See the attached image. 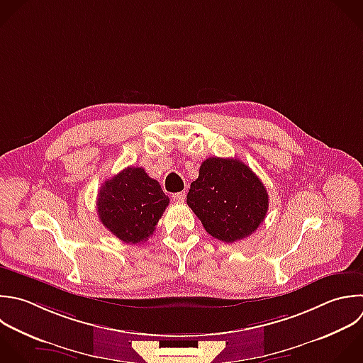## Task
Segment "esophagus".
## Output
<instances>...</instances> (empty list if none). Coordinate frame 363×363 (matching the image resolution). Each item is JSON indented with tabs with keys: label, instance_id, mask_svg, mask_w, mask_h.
Returning <instances> with one entry per match:
<instances>
[{
	"label": "esophagus",
	"instance_id": "obj_1",
	"mask_svg": "<svg viewBox=\"0 0 363 363\" xmlns=\"http://www.w3.org/2000/svg\"><path fill=\"white\" fill-rule=\"evenodd\" d=\"M172 197H173V200H174L176 203H183V201H184V199H186V191L174 193Z\"/></svg>",
	"mask_w": 363,
	"mask_h": 363
}]
</instances>
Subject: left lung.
Returning a JSON list of instances; mask_svg holds the SVG:
<instances>
[{"mask_svg": "<svg viewBox=\"0 0 363 363\" xmlns=\"http://www.w3.org/2000/svg\"><path fill=\"white\" fill-rule=\"evenodd\" d=\"M187 204L214 238L234 242L251 235L268 211V193L238 159H206L190 186Z\"/></svg>", "mask_w": 363, "mask_h": 363, "instance_id": "left-lung-1", "label": "left lung"}]
</instances>
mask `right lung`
Returning <instances> with one entry per match:
<instances>
[{
	"mask_svg": "<svg viewBox=\"0 0 363 363\" xmlns=\"http://www.w3.org/2000/svg\"><path fill=\"white\" fill-rule=\"evenodd\" d=\"M169 201L145 169L126 167L101 186L96 207L99 220L113 235L138 244L153 234Z\"/></svg>",
	"mask_w": 363,
	"mask_h": 363,
	"instance_id": "obj_1",
	"label": "right lung"
}]
</instances>
